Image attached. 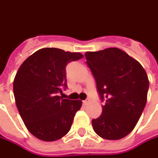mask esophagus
<instances>
[{"instance_id": "1", "label": "esophagus", "mask_w": 158, "mask_h": 158, "mask_svg": "<svg viewBox=\"0 0 158 158\" xmlns=\"http://www.w3.org/2000/svg\"><path fill=\"white\" fill-rule=\"evenodd\" d=\"M89 99H86V100H84L83 102H82V103H83V105H88L89 103Z\"/></svg>"}]
</instances>
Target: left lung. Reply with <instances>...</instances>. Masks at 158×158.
<instances>
[{
  "mask_svg": "<svg viewBox=\"0 0 158 158\" xmlns=\"http://www.w3.org/2000/svg\"><path fill=\"white\" fill-rule=\"evenodd\" d=\"M86 64L96 82L102 114L92 119L94 131L108 140L131 132L146 105L149 80L142 65L118 48L86 52Z\"/></svg>",
  "mask_w": 158,
  "mask_h": 158,
  "instance_id": "1",
  "label": "left lung"
}]
</instances>
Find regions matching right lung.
Returning <instances> with one entry per match:
<instances>
[{"instance_id":"add662e5","label":"right lung","mask_w":158,"mask_h":158,"mask_svg":"<svg viewBox=\"0 0 158 158\" xmlns=\"http://www.w3.org/2000/svg\"><path fill=\"white\" fill-rule=\"evenodd\" d=\"M78 52L43 48L27 57L14 81L15 103L28 131L43 141H56L70 130L81 101L63 99L66 66L81 59Z\"/></svg>"}]
</instances>
